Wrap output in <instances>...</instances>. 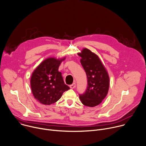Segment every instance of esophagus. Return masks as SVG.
<instances>
[{"instance_id":"1","label":"esophagus","mask_w":146,"mask_h":146,"mask_svg":"<svg viewBox=\"0 0 146 146\" xmlns=\"http://www.w3.org/2000/svg\"><path fill=\"white\" fill-rule=\"evenodd\" d=\"M75 87H76V84L75 83H72V84H71L70 86V87L71 89H74V88H75Z\"/></svg>"}]
</instances>
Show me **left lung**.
I'll return each instance as SVG.
<instances>
[{
    "label": "left lung",
    "mask_w": 146,
    "mask_h": 146,
    "mask_svg": "<svg viewBox=\"0 0 146 146\" xmlns=\"http://www.w3.org/2000/svg\"><path fill=\"white\" fill-rule=\"evenodd\" d=\"M82 57L81 64L87 78V89L79 94L82 103L87 106L94 107L101 104L106 96L109 87L108 74L97 55L84 48L78 53Z\"/></svg>",
    "instance_id": "left-lung-1"
}]
</instances>
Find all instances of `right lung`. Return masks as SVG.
Masks as SVG:
<instances>
[{
  "label": "right lung",
  "mask_w": 146,
  "mask_h": 146,
  "mask_svg": "<svg viewBox=\"0 0 146 146\" xmlns=\"http://www.w3.org/2000/svg\"><path fill=\"white\" fill-rule=\"evenodd\" d=\"M65 59L50 57L43 61L32 74L31 84L35 98L44 105H50L59 100L70 87L58 71L61 62Z\"/></svg>",
  "instance_id": "add662e5"
}]
</instances>
